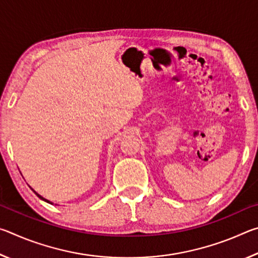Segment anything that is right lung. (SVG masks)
Here are the masks:
<instances>
[{
  "label": "right lung",
  "instance_id": "1",
  "mask_svg": "<svg viewBox=\"0 0 258 258\" xmlns=\"http://www.w3.org/2000/svg\"><path fill=\"white\" fill-rule=\"evenodd\" d=\"M32 190H33V189H32ZM33 191H34V190H33ZM34 192H35V195H36V196H37V197H38V198H40V199H42V200H44V202H46V203H49V204H51V205H53V203H51V202H49V200H47V199H45V198H43V197H42V196H40V195H38L36 191H34Z\"/></svg>",
  "mask_w": 258,
  "mask_h": 258
}]
</instances>
